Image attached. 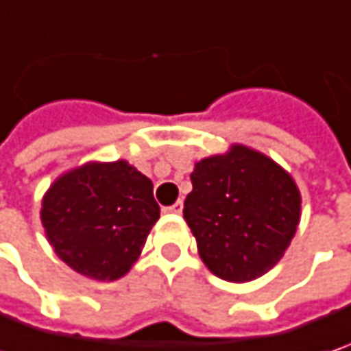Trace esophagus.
I'll return each mask as SVG.
<instances>
[{"label":"esophagus","instance_id":"obj_1","mask_svg":"<svg viewBox=\"0 0 351 351\" xmlns=\"http://www.w3.org/2000/svg\"><path fill=\"white\" fill-rule=\"evenodd\" d=\"M182 207H184V205H182V201H176V203H173L171 207H165L162 210H165V213H182Z\"/></svg>","mask_w":351,"mask_h":351}]
</instances>
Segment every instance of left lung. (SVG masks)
I'll return each mask as SVG.
<instances>
[{"mask_svg": "<svg viewBox=\"0 0 351 351\" xmlns=\"http://www.w3.org/2000/svg\"><path fill=\"white\" fill-rule=\"evenodd\" d=\"M184 219L199 255L217 277L257 279L285 253L300 223L302 197L281 167L235 144L195 165Z\"/></svg>", "mask_w": 351, "mask_h": 351, "instance_id": "1", "label": "left lung"}]
</instances>
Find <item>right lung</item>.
<instances>
[{"label":"right lung","mask_w":351,"mask_h":351,"mask_svg":"<svg viewBox=\"0 0 351 351\" xmlns=\"http://www.w3.org/2000/svg\"><path fill=\"white\" fill-rule=\"evenodd\" d=\"M158 217L150 178L124 160L70 171L42 203V223L58 257L98 281H114L132 267Z\"/></svg>","instance_id":"right-lung-1"}]
</instances>
